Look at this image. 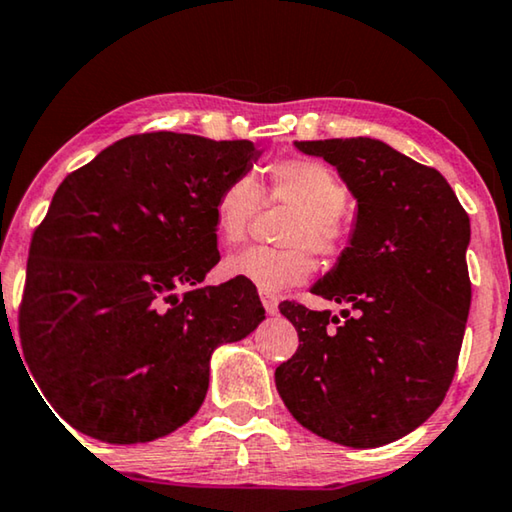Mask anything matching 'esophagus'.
Listing matches in <instances>:
<instances>
[{
    "instance_id": "obj_1",
    "label": "esophagus",
    "mask_w": 512,
    "mask_h": 512,
    "mask_svg": "<svg viewBox=\"0 0 512 512\" xmlns=\"http://www.w3.org/2000/svg\"><path fill=\"white\" fill-rule=\"evenodd\" d=\"M259 298H262V305H264L266 312H269V314L278 312V303H280L278 296L271 294V291H259Z\"/></svg>"
}]
</instances>
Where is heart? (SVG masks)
I'll return each mask as SVG.
<instances>
[{"label":"heart","instance_id":"heart-1","mask_svg":"<svg viewBox=\"0 0 512 512\" xmlns=\"http://www.w3.org/2000/svg\"><path fill=\"white\" fill-rule=\"evenodd\" d=\"M262 200L291 207L280 230L282 248H248L225 259L227 278L246 280L262 291H282L300 285L314 271V253L342 255L348 230L344 207L348 189L326 164L312 159H282L266 170L262 184L237 175L227 180L214 200L216 234L227 246H237L253 225Z\"/></svg>","mask_w":512,"mask_h":512}]
</instances>
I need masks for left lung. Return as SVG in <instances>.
<instances>
[{
    "label": "left lung",
    "mask_w": 512,
    "mask_h": 512,
    "mask_svg": "<svg viewBox=\"0 0 512 512\" xmlns=\"http://www.w3.org/2000/svg\"><path fill=\"white\" fill-rule=\"evenodd\" d=\"M294 145L335 166L358 214L337 264L310 289L346 305L342 319L280 303L300 344L275 387L307 431L373 449L424 424L456 373L472 303L469 216L435 168L383 141Z\"/></svg>",
    "instance_id": "obj_1"
}]
</instances>
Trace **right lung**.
I'll list each match as a JSON object with an SVG mask.
<instances>
[{
	"mask_svg": "<svg viewBox=\"0 0 512 512\" xmlns=\"http://www.w3.org/2000/svg\"><path fill=\"white\" fill-rule=\"evenodd\" d=\"M250 141L127 136L70 173L31 239L20 339L56 412L109 444L152 442L205 401L209 360L264 321L255 285L202 287L214 200Z\"/></svg>",
	"mask_w": 512,
	"mask_h": 512,
	"instance_id": "add662e5",
	"label": "right lung"
}]
</instances>
